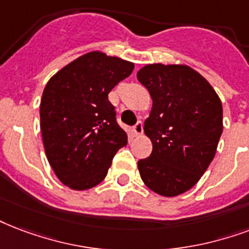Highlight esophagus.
<instances>
[{
  "mask_svg": "<svg viewBox=\"0 0 249 249\" xmlns=\"http://www.w3.org/2000/svg\"><path fill=\"white\" fill-rule=\"evenodd\" d=\"M142 132H143V123L141 120H138L136 123V125L133 126V133L136 134V136H141Z\"/></svg>",
  "mask_w": 249,
  "mask_h": 249,
  "instance_id": "34e87169",
  "label": "esophagus"
}]
</instances>
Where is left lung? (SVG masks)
I'll list each match as a JSON object with an SVG mask.
<instances>
[{"label":"left lung","instance_id":"left-lung-1","mask_svg":"<svg viewBox=\"0 0 249 249\" xmlns=\"http://www.w3.org/2000/svg\"><path fill=\"white\" fill-rule=\"evenodd\" d=\"M153 108L145 134L150 157L138 160L143 183L160 196L187 192L213 160L221 138V99L210 83L185 65H146L137 73Z\"/></svg>","mask_w":249,"mask_h":249}]
</instances>
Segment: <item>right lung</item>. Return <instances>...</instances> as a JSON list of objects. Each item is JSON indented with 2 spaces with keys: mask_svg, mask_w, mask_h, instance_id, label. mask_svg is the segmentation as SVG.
I'll return each instance as SVG.
<instances>
[{
  "mask_svg": "<svg viewBox=\"0 0 249 249\" xmlns=\"http://www.w3.org/2000/svg\"><path fill=\"white\" fill-rule=\"evenodd\" d=\"M134 65L90 52L49 79L40 103V128L48 162L62 184L83 191L107 176L112 159L128 143L108 100Z\"/></svg>",
  "mask_w": 249,
  "mask_h": 249,
  "instance_id": "add662e5",
  "label": "right lung"
}]
</instances>
